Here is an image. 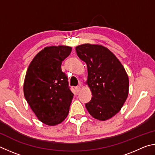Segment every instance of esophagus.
I'll list each match as a JSON object with an SVG mask.
<instances>
[{
    "label": "esophagus",
    "mask_w": 155,
    "mask_h": 155,
    "mask_svg": "<svg viewBox=\"0 0 155 155\" xmlns=\"http://www.w3.org/2000/svg\"><path fill=\"white\" fill-rule=\"evenodd\" d=\"M80 90H81V87H80V86H76V87H75V91H76V92H77V93H79V92L80 91Z\"/></svg>",
    "instance_id": "34e87169"
}]
</instances>
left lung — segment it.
<instances>
[{
	"label": "left lung",
	"mask_w": 155,
	"mask_h": 155,
	"mask_svg": "<svg viewBox=\"0 0 155 155\" xmlns=\"http://www.w3.org/2000/svg\"><path fill=\"white\" fill-rule=\"evenodd\" d=\"M88 69L86 84L93 97L86 107L93 118L106 120L121 110L129 93V78L112 51L101 45L89 43L75 48Z\"/></svg>",
	"instance_id": "1"
}]
</instances>
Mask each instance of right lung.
I'll use <instances>...</instances> for the list:
<instances>
[{"label": "right lung", "instance_id": "obj_1", "mask_svg": "<svg viewBox=\"0 0 155 155\" xmlns=\"http://www.w3.org/2000/svg\"><path fill=\"white\" fill-rule=\"evenodd\" d=\"M71 50L65 45L45 47L34 57L27 70L24 97L38 119L48 125L62 123L69 113L74 94L61 64Z\"/></svg>", "mask_w": 155, "mask_h": 155}]
</instances>
